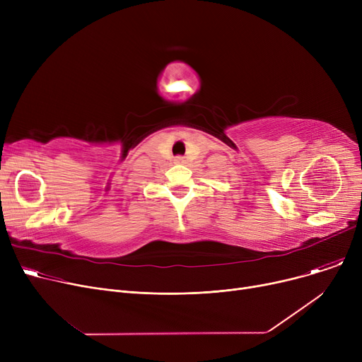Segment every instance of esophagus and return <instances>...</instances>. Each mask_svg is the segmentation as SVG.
<instances>
[{"instance_id": "esophagus-1", "label": "esophagus", "mask_w": 362, "mask_h": 362, "mask_svg": "<svg viewBox=\"0 0 362 362\" xmlns=\"http://www.w3.org/2000/svg\"><path fill=\"white\" fill-rule=\"evenodd\" d=\"M175 161H176V164H182L185 160H183L182 157H176V158H175Z\"/></svg>"}]
</instances>
